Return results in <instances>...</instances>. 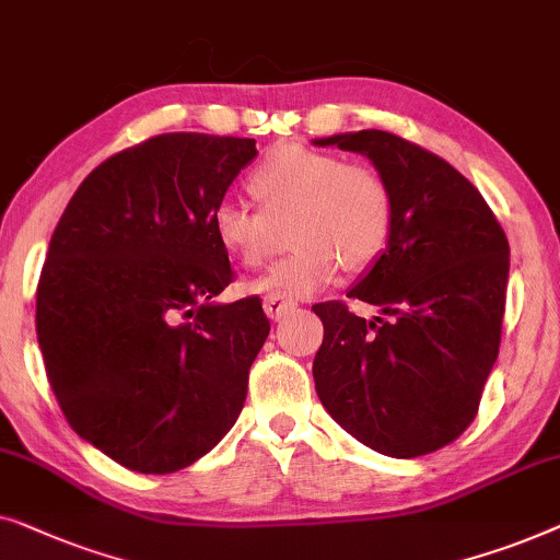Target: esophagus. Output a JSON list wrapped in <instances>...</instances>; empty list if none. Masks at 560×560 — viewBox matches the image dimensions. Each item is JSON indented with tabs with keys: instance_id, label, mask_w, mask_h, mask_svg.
<instances>
[{
	"instance_id": "esophagus-1",
	"label": "esophagus",
	"mask_w": 560,
	"mask_h": 560,
	"mask_svg": "<svg viewBox=\"0 0 560 560\" xmlns=\"http://www.w3.org/2000/svg\"><path fill=\"white\" fill-rule=\"evenodd\" d=\"M294 302H291V299H283V296H266L264 299V312L269 314L271 319H281V317H287V314L294 310Z\"/></svg>"
}]
</instances>
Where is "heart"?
Listing matches in <instances>:
<instances>
[{"label":"heart","mask_w":560,"mask_h":560,"mask_svg":"<svg viewBox=\"0 0 560 560\" xmlns=\"http://www.w3.org/2000/svg\"><path fill=\"white\" fill-rule=\"evenodd\" d=\"M250 192L264 210L223 200L210 212L218 246L246 269L266 261L273 223L294 215L296 246L250 283L258 294L312 296L329 287L340 266L365 269L383 254L393 228V192L381 172L345 164L337 154L281 147L250 175Z\"/></svg>","instance_id":"1"}]
</instances>
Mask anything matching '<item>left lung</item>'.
Masks as SVG:
<instances>
[{"label":"left lung","instance_id":"1","mask_svg":"<svg viewBox=\"0 0 560 560\" xmlns=\"http://www.w3.org/2000/svg\"><path fill=\"white\" fill-rule=\"evenodd\" d=\"M373 162L393 192L385 250L342 302L314 304L325 340L314 388L327 413L377 454L411 459L452 444L475 421L500 350L510 246L490 205L452 164L396 133L314 139Z\"/></svg>","mask_w":560,"mask_h":560}]
</instances>
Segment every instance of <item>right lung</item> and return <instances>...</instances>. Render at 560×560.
Here are the masks:
<instances>
[{
  "mask_svg": "<svg viewBox=\"0 0 560 560\" xmlns=\"http://www.w3.org/2000/svg\"><path fill=\"white\" fill-rule=\"evenodd\" d=\"M256 139L162 133L83 179L37 283L47 381L81 439L141 475L190 467L238 419L269 337L233 281L210 212Z\"/></svg>",
  "mask_w": 560,
  "mask_h": 560,
  "instance_id": "1",
  "label": "right lung"
}]
</instances>
